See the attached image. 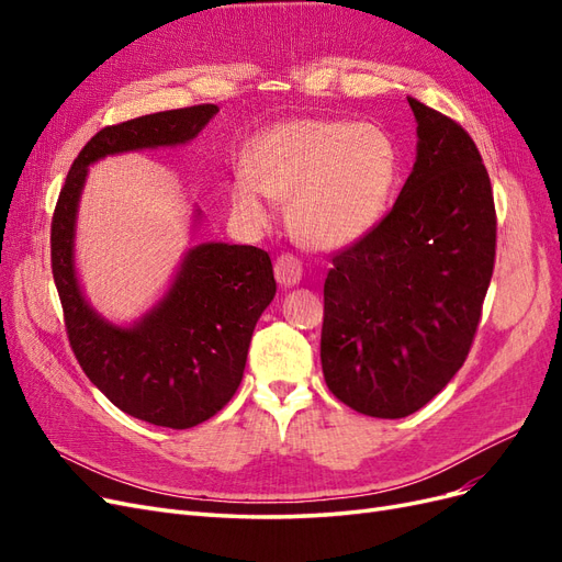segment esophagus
Instances as JSON below:
<instances>
[{
    "label": "esophagus",
    "instance_id": "obj_1",
    "mask_svg": "<svg viewBox=\"0 0 562 562\" xmlns=\"http://www.w3.org/2000/svg\"><path fill=\"white\" fill-rule=\"evenodd\" d=\"M274 274L283 288H293L302 281V262L295 258V255L283 252L274 262Z\"/></svg>",
    "mask_w": 562,
    "mask_h": 562
}]
</instances>
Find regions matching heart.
Listing matches in <instances>:
<instances>
[{"mask_svg": "<svg viewBox=\"0 0 562 562\" xmlns=\"http://www.w3.org/2000/svg\"><path fill=\"white\" fill-rule=\"evenodd\" d=\"M398 171V147L382 126L304 116L250 143L229 199L250 227L269 223L265 196L288 203V225L304 246L339 250L378 227Z\"/></svg>", "mask_w": 562, "mask_h": 562, "instance_id": "1", "label": "heart"}]
</instances>
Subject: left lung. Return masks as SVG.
I'll return each instance as SVG.
<instances>
[{
  "label": "left lung",
  "instance_id": "left-lung-1",
  "mask_svg": "<svg viewBox=\"0 0 562 562\" xmlns=\"http://www.w3.org/2000/svg\"><path fill=\"white\" fill-rule=\"evenodd\" d=\"M417 157L382 223L333 255L321 366L356 413H417L467 361L495 267L497 215L471 135L415 98Z\"/></svg>",
  "mask_w": 562,
  "mask_h": 562
}]
</instances>
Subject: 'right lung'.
<instances>
[{"label":"right lung","mask_w":562,"mask_h":562,"mask_svg":"<svg viewBox=\"0 0 562 562\" xmlns=\"http://www.w3.org/2000/svg\"><path fill=\"white\" fill-rule=\"evenodd\" d=\"M217 112V105H194L98 131L67 173L50 223V269L81 370L119 411L168 429L206 422L239 389L255 323L277 295L271 260L255 246L199 244L155 307L116 326L91 307L77 279L79 199L91 164L190 143Z\"/></svg>","instance_id":"add662e5"}]
</instances>
